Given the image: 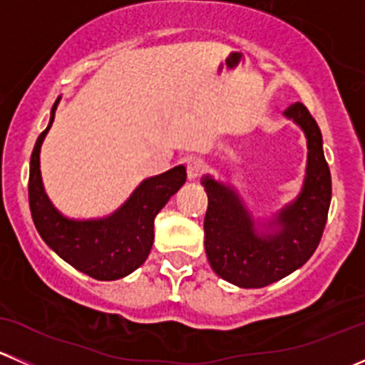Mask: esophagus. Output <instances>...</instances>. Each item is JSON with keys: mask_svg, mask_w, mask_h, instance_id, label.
Instances as JSON below:
<instances>
[{"mask_svg": "<svg viewBox=\"0 0 365 365\" xmlns=\"http://www.w3.org/2000/svg\"><path fill=\"white\" fill-rule=\"evenodd\" d=\"M203 171H205V164L201 159H197V157H190V159L187 160V176H189L190 180L200 178V176L203 175Z\"/></svg>", "mask_w": 365, "mask_h": 365, "instance_id": "34e87169", "label": "esophagus"}]
</instances>
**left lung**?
Instances as JSON below:
<instances>
[{
  "mask_svg": "<svg viewBox=\"0 0 365 365\" xmlns=\"http://www.w3.org/2000/svg\"><path fill=\"white\" fill-rule=\"evenodd\" d=\"M284 116L300 125L307 138V169L302 192L267 224L270 231H257L251 213L230 185L203 178L208 196L206 257L219 277L240 288H263L307 263L329 217L332 180L318 123L302 102L289 106Z\"/></svg>",
  "mask_w": 365,
  "mask_h": 365,
  "instance_id": "8db88e82",
  "label": "left lung"
}]
</instances>
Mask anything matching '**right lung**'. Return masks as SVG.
<instances>
[{"instance_id":"add662e5","label":"right lung","mask_w":365,"mask_h":365,"mask_svg":"<svg viewBox=\"0 0 365 365\" xmlns=\"http://www.w3.org/2000/svg\"><path fill=\"white\" fill-rule=\"evenodd\" d=\"M38 135L29 160V210L42 240L76 270L97 279L114 281L141 267L152 251L153 220L169 197L185 183L183 165L145 180L120 210L106 219L73 220L61 215L47 197L40 176V146L54 120Z\"/></svg>"}]
</instances>
